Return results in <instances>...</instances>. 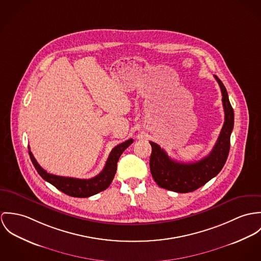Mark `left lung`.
I'll use <instances>...</instances> for the list:
<instances>
[{
  "label": "left lung",
  "mask_w": 261,
  "mask_h": 261,
  "mask_svg": "<svg viewBox=\"0 0 261 261\" xmlns=\"http://www.w3.org/2000/svg\"><path fill=\"white\" fill-rule=\"evenodd\" d=\"M214 77L221 89L225 121L217 142L208 156L196 162H178L171 159L159 145L150 142L152 147L149 162L150 171L158 186L164 189L178 193L192 192L219 173L227 160L234 125V112L226 88L217 76L214 75Z\"/></svg>",
  "instance_id": "obj_1"
}]
</instances>
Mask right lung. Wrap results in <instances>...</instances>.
<instances>
[{"mask_svg": "<svg viewBox=\"0 0 261 261\" xmlns=\"http://www.w3.org/2000/svg\"><path fill=\"white\" fill-rule=\"evenodd\" d=\"M132 143H133V139H129L121 144L117 145L115 148H113L107 159L104 169L101 171V173L98 174L97 176L91 179L63 177V176L48 173L38 164L37 160L35 159L34 155L30 150L29 146L28 148H29V155L32 163L35 166L38 173L40 174V176L44 180L51 183L60 191H62L63 193L69 196L84 198V197H90L92 195H95L109 187V185L111 184L116 174L117 162L121 154L124 152V150L128 146H130Z\"/></svg>", "mask_w": 261, "mask_h": 261, "instance_id": "right-lung-1", "label": "right lung"}]
</instances>
